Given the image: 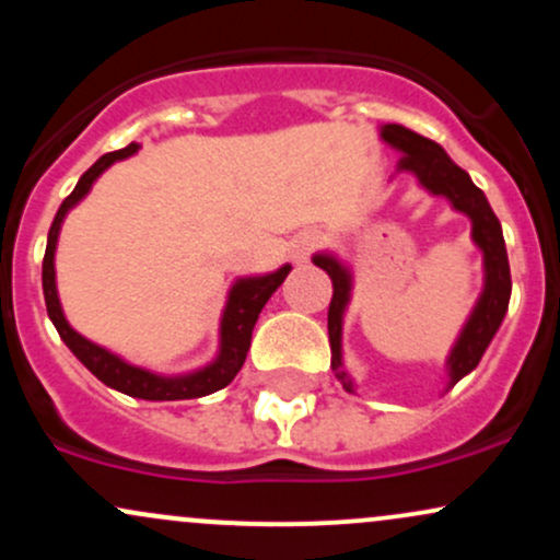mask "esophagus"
Instances as JSON below:
<instances>
[{
  "mask_svg": "<svg viewBox=\"0 0 560 560\" xmlns=\"http://www.w3.org/2000/svg\"><path fill=\"white\" fill-rule=\"evenodd\" d=\"M318 247H320L318 231H302V234L292 244V253H294V258H298V260H307V258H311L313 249H318Z\"/></svg>",
  "mask_w": 560,
  "mask_h": 560,
  "instance_id": "obj_1",
  "label": "esophagus"
}]
</instances>
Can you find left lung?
I'll use <instances>...</instances> for the list:
<instances>
[{
  "label": "left lung",
  "mask_w": 560,
  "mask_h": 560,
  "mask_svg": "<svg viewBox=\"0 0 560 560\" xmlns=\"http://www.w3.org/2000/svg\"><path fill=\"white\" fill-rule=\"evenodd\" d=\"M382 139L402 155L397 168L413 173L423 189H429L432 195L447 197L455 210L471 218V236L477 247L485 253V289H481L477 307H474L471 318L466 320L464 331H460L458 342H455L447 358L450 387H453L455 382H460V378L477 369L481 355H485V350L492 342L494 331L500 329L505 318L508 300H511V268H508L503 229H500L498 215L492 213L485 191L468 178L464 168H458L447 158V152L436 141L397 124L382 126ZM313 262L329 273L334 287L329 302L331 369L337 371V378L345 384V389L352 392V382L342 371V316L347 302H350L352 276L334 255H316Z\"/></svg>",
  "instance_id": "obj_1"
}]
</instances>
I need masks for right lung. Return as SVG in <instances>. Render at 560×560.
Instances as JSON below:
<instances>
[{
  "instance_id": "add662e5",
  "label": "right lung",
  "mask_w": 560,
  "mask_h": 560,
  "mask_svg": "<svg viewBox=\"0 0 560 560\" xmlns=\"http://www.w3.org/2000/svg\"><path fill=\"white\" fill-rule=\"evenodd\" d=\"M139 150L137 141L124 147V150H115L102 155L96 163L89 168L75 184V189L62 199L60 210H57L52 226H49L47 236V253H44V266H42V287H44V302H47V313L52 318L57 334L62 337V342L70 347L79 361L86 365L92 374L100 378L107 387L124 392V395L139 397V400H195V397L213 395V392L223 389L226 384L234 382V376L240 374L247 358L249 339H253L255 320H258L262 305L268 298L281 287V281L287 279V273L292 271V266H281L279 271L266 273V276H249V279H240L229 292V302L223 307L221 318V352L210 365L195 371V374L186 376H158L150 371L137 369V365L120 361L118 355L107 352L105 347L89 342L86 337H81L79 331L70 329V324L62 316L60 300H57V284H55V247H57V234H60L62 218L70 208H73L79 199L86 197V191L92 189L102 171H107L115 160H124Z\"/></svg>"
}]
</instances>
